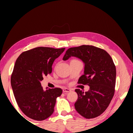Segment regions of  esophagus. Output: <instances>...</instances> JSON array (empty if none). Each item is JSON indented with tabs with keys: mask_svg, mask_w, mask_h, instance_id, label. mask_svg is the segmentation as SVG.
<instances>
[{
	"mask_svg": "<svg viewBox=\"0 0 133 133\" xmlns=\"http://www.w3.org/2000/svg\"><path fill=\"white\" fill-rule=\"evenodd\" d=\"M63 91L64 93H69V92L71 91V90L70 89H67V88H64L63 90Z\"/></svg>",
	"mask_w": 133,
	"mask_h": 133,
	"instance_id": "esophagus-1",
	"label": "esophagus"
}]
</instances>
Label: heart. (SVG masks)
Listing matches in <instances>:
<instances>
[{
	"mask_svg": "<svg viewBox=\"0 0 133 133\" xmlns=\"http://www.w3.org/2000/svg\"><path fill=\"white\" fill-rule=\"evenodd\" d=\"M71 61H78V60H76V59H73V60H72Z\"/></svg>",
	"mask_w": 133,
	"mask_h": 133,
	"instance_id": "heart-1",
	"label": "heart"
}]
</instances>
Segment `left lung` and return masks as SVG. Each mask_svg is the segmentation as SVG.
<instances>
[{
	"label": "left lung",
	"instance_id": "left-lung-1",
	"mask_svg": "<svg viewBox=\"0 0 133 133\" xmlns=\"http://www.w3.org/2000/svg\"><path fill=\"white\" fill-rule=\"evenodd\" d=\"M71 56L80 58L84 63V75L78 84L89 85L90 90L76 89L78 98L75 107L85 118L101 115L109 106L115 92L116 69L113 60L106 51L90 45H82L67 49L63 60Z\"/></svg>",
	"mask_w": 133,
	"mask_h": 133
}]
</instances>
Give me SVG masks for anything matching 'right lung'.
Segmentation results:
<instances>
[{"mask_svg":"<svg viewBox=\"0 0 133 133\" xmlns=\"http://www.w3.org/2000/svg\"><path fill=\"white\" fill-rule=\"evenodd\" d=\"M65 48L38 47L22 53L17 58L11 76V85L18 106L28 117L42 121L54 111L56 98L62 90L44 91L40 82L52 71V64Z\"/></svg>","mask_w":133,"mask_h":133,"instance_id":"obj_1","label":"right lung"}]
</instances>
